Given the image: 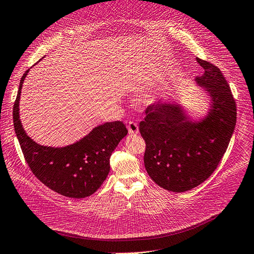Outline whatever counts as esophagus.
<instances>
[{"label": "esophagus", "instance_id": "1", "mask_svg": "<svg viewBox=\"0 0 254 254\" xmlns=\"http://www.w3.org/2000/svg\"><path fill=\"white\" fill-rule=\"evenodd\" d=\"M127 128H128V132L131 133V134H134V133L139 132V126H137V124H136V123H134V122L130 121L128 123Z\"/></svg>", "mask_w": 254, "mask_h": 254}]
</instances>
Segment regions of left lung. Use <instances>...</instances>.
Masks as SVG:
<instances>
[{"mask_svg":"<svg viewBox=\"0 0 254 254\" xmlns=\"http://www.w3.org/2000/svg\"><path fill=\"white\" fill-rule=\"evenodd\" d=\"M197 63L204 74L196 81L213 102L209 115L193 123L177 105L157 103L140 123L146 171L159 187L177 193L198 187L216 170L236 124L235 99L224 75L209 61Z\"/></svg>","mask_w":254,"mask_h":254,"instance_id":"1","label":"left lung"}]
</instances>
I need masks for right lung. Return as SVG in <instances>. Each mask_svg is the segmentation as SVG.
Returning a JSON list of instances; mask_svg holds the SVG:
<instances>
[{
	"mask_svg": "<svg viewBox=\"0 0 254 254\" xmlns=\"http://www.w3.org/2000/svg\"><path fill=\"white\" fill-rule=\"evenodd\" d=\"M23 74L16 102L13 105V126L23 156L30 171L45 187L70 198L92 195L106 180L110 171V157L128 130L124 123L117 121L95 127L72 145L63 148L41 146L25 133L19 117V101Z\"/></svg>",
	"mask_w": 254,
	"mask_h": 254,
	"instance_id": "1",
	"label": "right lung"
}]
</instances>
